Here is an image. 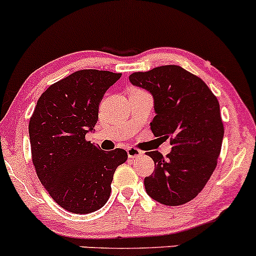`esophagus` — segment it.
Returning a JSON list of instances; mask_svg holds the SVG:
<instances>
[{"label": "esophagus", "instance_id": "obj_1", "mask_svg": "<svg viewBox=\"0 0 256 256\" xmlns=\"http://www.w3.org/2000/svg\"><path fill=\"white\" fill-rule=\"evenodd\" d=\"M127 152H128L129 158H136V157H140L142 154V151H140L139 148H128Z\"/></svg>", "mask_w": 256, "mask_h": 256}]
</instances>
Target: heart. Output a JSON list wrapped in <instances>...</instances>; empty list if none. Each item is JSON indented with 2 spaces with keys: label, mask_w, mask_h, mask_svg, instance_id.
<instances>
[{
  "label": "heart",
  "mask_w": 256,
  "mask_h": 256,
  "mask_svg": "<svg viewBox=\"0 0 256 256\" xmlns=\"http://www.w3.org/2000/svg\"><path fill=\"white\" fill-rule=\"evenodd\" d=\"M138 90H138V88H133V90H130V92H138Z\"/></svg>",
  "instance_id": "b5f03b06"
}]
</instances>
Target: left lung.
<instances>
[{
  "label": "left lung",
  "instance_id": "1",
  "mask_svg": "<svg viewBox=\"0 0 256 256\" xmlns=\"http://www.w3.org/2000/svg\"><path fill=\"white\" fill-rule=\"evenodd\" d=\"M154 96L151 130L170 139L172 152H146L154 170L144 179L148 194L164 206H182L203 190L216 168L224 138L220 105L200 77L182 66L164 65L129 76Z\"/></svg>",
  "mask_w": 256,
  "mask_h": 256
}]
</instances>
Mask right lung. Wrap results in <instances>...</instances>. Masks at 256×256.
Here are the masks:
<instances>
[{"label":"right lung","mask_w":256,"mask_h":256,"mask_svg":"<svg viewBox=\"0 0 256 256\" xmlns=\"http://www.w3.org/2000/svg\"><path fill=\"white\" fill-rule=\"evenodd\" d=\"M122 74L80 70L50 86L28 122L31 157L40 182L56 203L74 214L93 213L108 202L117 166L128 154L105 152L86 139L98 122L105 92Z\"/></svg>","instance_id":"right-lung-1"}]
</instances>
